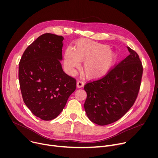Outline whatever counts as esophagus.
<instances>
[{
    "mask_svg": "<svg viewBox=\"0 0 158 158\" xmlns=\"http://www.w3.org/2000/svg\"><path fill=\"white\" fill-rule=\"evenodd\" d=\"M84 85H85L84 82H82V81H78L77 82V87L79 88H82V86H84Z\"/></svg>",
    "mask_w": 158,
    "mask_h": 158,
    "instance_id": "1",
    "label": "esophagus"
}]
</instances>
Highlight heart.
<instances>
[{
    "label": "heart",
    "instance_id": "1",
    "mask_svg": "<svg viewBox=\"0 0 158 158\" xmlns=\"http://www.w3.org/2000/svg\"><path fill=\"white\" fill-rule=\"evenodd\" d=\"M110 47L90 40H81L73 50L68 48L64 56V65L70 73L79 68L83 62V72L89 79H97L105 76L114 64L116 56L109 50Z\"/></svg>",
    "mask_w": 158,
    "mask_h": 158
}]
</instances>
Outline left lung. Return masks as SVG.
I'll use <instances>...</instances> for the list:
<instances>
[{
	"instance_id": "obj_1",
	"label": "left lung",
	"mask_w": 158,
	"mask_h": 158,
	"mask_svg": "<svg viewBox=\"0 0 158 158\" xmlns=\"http://www.w3.org/2000/svg\"><path fill=\"white\" fill-rule=\"evenodd\" d=\"M130 54L105 76L86 84L84 107L87 117L99 126L119 120L134 104L143 73L138 54L127 47Z\"/></svg>"
}]
</instances>
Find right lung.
<instances>
[{
    "label": "right lung",
    "mask_w": 158,
    "mask_h": 158,
    "mask_svg": "<svg viewBox=\"0 0 158 158\" xmlns=\"http://www.w3.org/2000/svg\"><path fill=\"white\" fill-rule=\"evenodd\" d=\"M63 40L51 33L41 35L24 51L19 63L23 102L44 120L56 118L76 88V79L63 72L60 62Z\"/></svg>",
    "instance_id": "right-lung-1"
}]
</instances>
